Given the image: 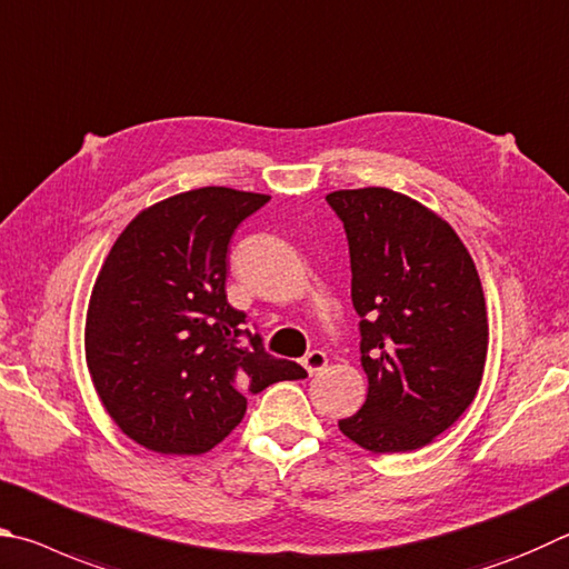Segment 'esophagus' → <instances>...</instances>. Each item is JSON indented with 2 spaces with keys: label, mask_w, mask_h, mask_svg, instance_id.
<instances>
[{
  "label": "esophagus",
  "mask_w": 569,
  "mask_h": 569,
  "mask_svg": "<svg viewBox=\"0 0 569 569\" xmlns=\"http://www.w3.org/2000/svg\"><path fill=\"white\" fill-rule=\"evenodd\" d=\"M302 365H305V370L310 372V375L320 372V370H325V365H327V355H325V352H320V350L307 352V355H305V360H302Z\"/></svg>",
  "instance_id": "esophagus-1"
}]
</instances>
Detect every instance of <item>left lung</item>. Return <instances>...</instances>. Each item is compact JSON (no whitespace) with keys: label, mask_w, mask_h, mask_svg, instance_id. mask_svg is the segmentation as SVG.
Listing matches in <instances>:
<instances>
[{"label":"left lung","mask_w":569,"mask_h":569,"mask_svg":"<svg viewBox=\"0 0 569 569\" xmlns=\"http://www.w3.org/2000/svg\"><path fill=\"white\" fill-rule=\"evenodd\" d=\"M360 315L367 400L340 430L370 452L430 445L480 390L487 310L475 262L455 229L385 187L340 189Z\"/></svg>","instance_id":"left-lung-1"}]
</instances>
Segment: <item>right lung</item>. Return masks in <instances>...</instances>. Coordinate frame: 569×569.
Segmentation results:
<instances>
[{
    "instance_id": "right-lung-1",
    "label": "right lung",
    "mask_w": 569,
    "mask_h": 569,
    "mask_svg": "<svg viewBox=\"0 0 569 569\" xmlns=\"http://www.w3.org/2000/svg\"><path fill=\"white\" fill-rule=\"evenodd\" d=\"M267 202L192 189L139 212L109 249L89 300L87 367L109 417L147 450H212L242 422L244 395L307 377L264 352L227 302L229 239Z\"/></svg>"
}]
</instances>
